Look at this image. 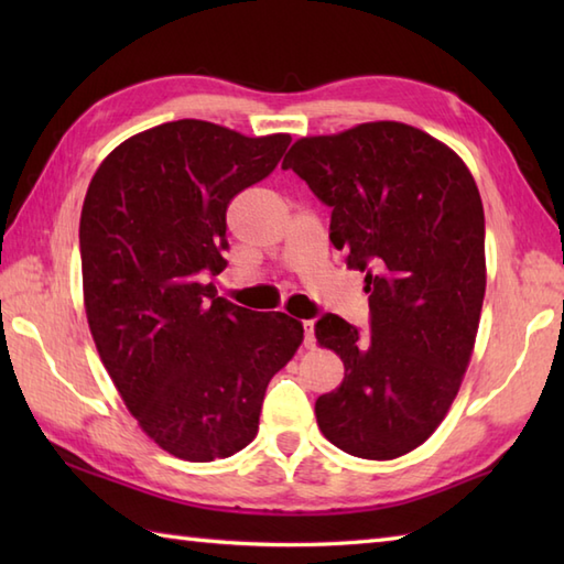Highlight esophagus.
I'll return each mask as SVG.
<instances>
[{
  "mask_svg": "<svg viewBox=\"0 0 564 564\" xmlns=\"http://www.w3.org/2000/svg\"><path fill=\"white\" fill-rule=\"evenodd\" d=\"M303 334H305V346H315V322L303 319Z\"/></svg>",
  "mask_w": 564,
  "mask_h": 564,
  "instance_id": "esophagus-1",
  "label": "esophagus"
}]
</instances>
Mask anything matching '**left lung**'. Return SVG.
<instances>
[{"label":"left lung","mask_w":564,"mask_h":564,"mask_svg":"<svg viewBox=\"0 0 564 564\" xmlns=\"http://www.w3.org/2000/svg\"><path fill=\"white\" fill-rule=\"evenodd\" d=\"M332 208L329 239L366 273L368 334L337 315L315 337L344 361L319 394L334 446L392 460L434 434L458 394L485 301V210L463 160L412 126L378 121L301 138L285 154Z\"/></svg>","instance_id":"left-lung-1"}]
</instances>
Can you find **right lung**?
Masks as SVG:
<instances>
[{"label": "right lung", "mask_w": 564, "mask_h": 564, "mask_svg": "<svg viewBox=\"0 0 564 564\" xmlns=\"http://www.w3.org/2000/svg\"><path fill=\"white\" fill-rule=\"evenodd\" d=\"M291 135L247 138L208 121L162 123L118 145L79 220L84 307L126 406L166 453L208 463L259 431L269 380L303 325L215 295L227 206L267 178Z\"/></svg>", "instance_id": "right-lung-1"}]
</instances>
